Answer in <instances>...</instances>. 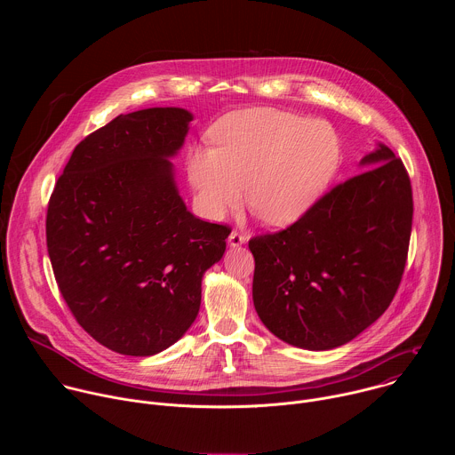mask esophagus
I'll return each instance as SVG.
<instances>
[{
	"mask_svg": "<svg viewBox=\"0 0 455 455\" xmlns=\"http://www.w3.org/2000/svg\"><path fill=\"white\" fill-rule=\"evenodd\" d=\"M244 241H246L244 234H241V232H237V230H232V232H230V235H228V243H230V246H239V244H243Z\"/></svg>",
	"mask_w": 455,
	"mask_h": 455,
	"instance_id": "1",
	"label": "esophagus"
}]
</instances>
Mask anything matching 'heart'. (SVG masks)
<instances>
[{"label": "heart", "instance_id": "obj_1", "mask_svg": "<svg viewBox=\"0 0 455 455\" xmlns=\"http://www.w3.org/2000/svg\"><path fill=\"white\" fill-rule=\"evenodd\" d=\"M214 149H196L188 178L200 209L221 220L243 200L268 225L302 218L330 187L342 164V140L326 122L284 109H244L211 132Z\"/></svg>", "mask_w": 455, "mask_h": 455}]
</instances>
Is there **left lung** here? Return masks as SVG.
I'll return each instance as SVG.
<instances>
[{"label": "left lung", "mask_w": 455, "mask_h": 455, "mask_svg": "<svg viewBox=\"0 0 455 455\" xmlns=\"http://www.w3.org/2000/svg\"><path fill=\"white\" fill-rule=\"evenodd\" d=\"M362 164L367 171L335 185L295 223L248 241L255 311L291 346L347 344L400 288L414 212L411 178L385 146Z\"/></svg>", "instance_id": "left-lung-1"}]
</instances>
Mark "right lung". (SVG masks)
I'll use <instances>...</instances> for the list:
<instances>
[{
    "mask_svg": "<svg viewBox=\"0 0 455 455\" xmlns=\"http://www.w3.org/2000/svg\"><path fill=\"white\" fill-rule=\"evenodd\" d=\"M190 120L180 108L118 115L76 146L48 202L59 291L79 326L120 355L151 356L183 337L232 230L178 196L169 156Z\"/></svg>",
    "mask_w": 455,
    "mask_h": 455,
    "instance_id": "add662e5",
    "label": "right lung"
}]
</instances>
